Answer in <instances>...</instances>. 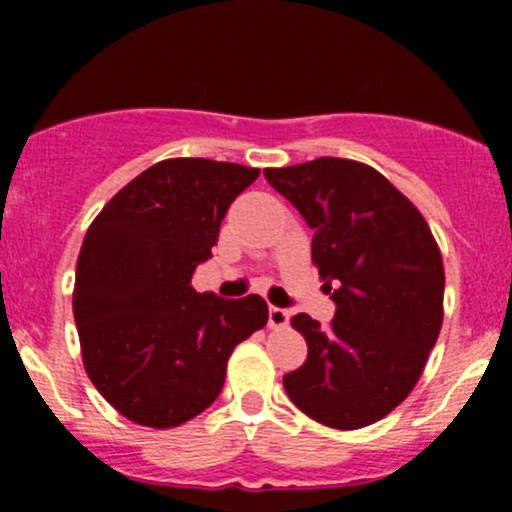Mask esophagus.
I'll return each mask as SVG.
<instances>
[{"instance_id": "esophagus-1", "label": "esophagus", "mask_w": 512, "mask_h": 512, "mask_svg": "<svg viewBox=\"0 0 512 512\" xmlns=\"http://www.w3.org/2000/svg\"><path fill=\"white\" fill-rule=\"evenodd\" d=\"M289 320H291V313L286 308H276V305L269 308V327H286L289 325Z\"/></svg>"}]
</instances>
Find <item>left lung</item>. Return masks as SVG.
I'll return each mask as SVG.
<instances>
[{
	"mask_svg": "<svg viewBox=\"0 0 512 512\" xmlns=\"http://www.w3.org/2000/svg\"><path fill=\"white\" fill-rule=\"evenodd\" d=\"M264 178L315 231L313 264L337 305L330 327L298 313L308 358L284 375L310 419L354 431L402 404L443 325V257L419 209L385 175L322 156Z\"/></svg>",
	"mask_w": 512,
	"mask_h": 512,
	"instance_id": "left-lung-1",
	"label": "left lung"
}]
</instances>
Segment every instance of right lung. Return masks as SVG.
I'll return each instance as SVG.
<instances>
[{
  "label": "right lung",
  "mask_w": 512,
  "mask_h": 512,
  "mask_svg": "<svg viewBox=\"0 0 512 512\" xmlns=\"http://www.w3.org/2000/svg\"><path fill=\"white\" fill-rule=\"evenodd\" d=\"M260 170L209 158L156 163L88 226L74 320L91 383L129 421L173 428L219 397L233 349L267 325L260 296L197 293L192 274Z\"/></svg>",
  "instance_id": "add662e5"
}]
</instances>
